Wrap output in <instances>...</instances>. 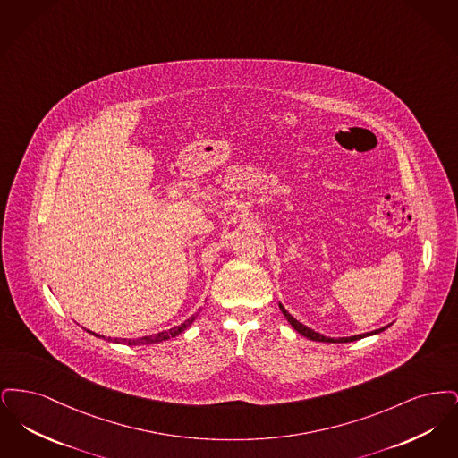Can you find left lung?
Listing matches in <instances>:
<instances>
[{
  "label": "left lung",
  "instance_id": "obj_1",
  "mask_svg": "<svg viewBox=\"0 0 458 458\" xmlns=\"http://www.w3.org/2000/svg\"><path fill=\"white\" fill-rule=\"evenodd\" d=\"M280 310L284 312V318H286V321L292 325V327L297 331V333H301L302 336L305 338H309V340H312V342H325V344H349V342H355V340H360V338H366V336H370V335H376V333H381V331H385L386 327H379V329H374V331H370V333H362V335H353V336H347V338H329V336H325V335H321V333H318V331H314V329H310V327H305L302 323H299L286 309H284V305L280 304Z\"/></svg>",
  "mask_w": 458,
  "mask_h": 458
}]
</instances>
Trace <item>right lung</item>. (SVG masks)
<instances>
[{"label": "right lung", "mask_w": 458, "mask_h": 458, "mask_svg": "<svg viewBox=\"0 0 458 458\" xmlns=\"http://www.w3.org/2000/svg\"><path fill=\"white\" fill-rule=\"evenodd\" d=\"M196 318L197 314H194L192 318H189V319H187L185 323H182L180 327H172V329H168V331H161V333H157V335H149V336L133 338V340L114 338V342H116V344H125V345H151V344H157V342H163V340H170V338H174V336L180 335L182 331H185L187 327H191V325L196 321ZM89 333L94 335V336H98V338H105V336H101V335H98V333H92V331H89ZM108 340H111V338H108Z\"/></svg>", "instance_id": "add662e5"}]
</instances>
